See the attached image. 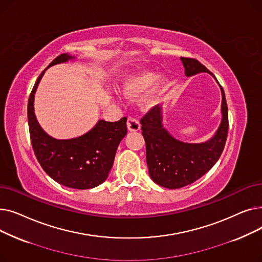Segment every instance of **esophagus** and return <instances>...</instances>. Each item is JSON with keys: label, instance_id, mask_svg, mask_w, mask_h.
Masks as SVG:
<instances>
[{"label": "esophagus", "instance_id": "1", "mask_svg": "<svg viewBox=\"0 0 262 262\" xmlns=\"http://www.w3.org/2000/svg\"><path fill=\"white\" fill-rule=\"evenodd\" d=\"M141 127V124L139 122V120H137L135 118L129 117L127 119V128L129 132H138Z\"/></svg>", "mask_w": 262, "mask_h": 262}]
</instances>
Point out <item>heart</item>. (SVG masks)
<instances>
[{
    "label": "heart",
    "mask_w": 262,
    "mask_h": 262,
    "mask_svg": "<svg viewBox=\"0 0 262 262\" xmlns=\"http://www.w3.org/2000/svg\"><path fill=\"white\" fill-rule=\"evenodd\" d=\"M159 74L152 71H143L128 76L123 84V92L129 98L138 96L142 92L148 90L155 82L158 80ZM164 89H166V82H160L152 90L148 91L141 101V104L144 108H152L156 106L163 95Z\"/></svg>",
    "instance_id": "heart-1"
}]
</instances>
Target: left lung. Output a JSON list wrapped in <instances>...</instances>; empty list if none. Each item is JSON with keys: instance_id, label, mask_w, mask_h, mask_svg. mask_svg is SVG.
I'll return each instance as SVG.
<instances>
[{"instance_id": "1", "label": "left lung", "mask_w": 262, "mask_h": 262, "mask_svg": "<svg viewBox=\"0 0 262 262\" xmlns=\"http://www.w3.org/2000/svg\"><path fill=\"white\" fill-rule=\"evenodd\" d=\"M187 76L209 70L194 58L181 57ZM219 84L217 79L214 77ZM222 93L221 124L214 136L203 143H187L175 139L163 127L162 110L159 105L153 107L141 119V129L146 145V163L153 182L168 188L178 189L198 181L207 173L221 156L228 132V109L225 93Z\"/></svg>"}]
</instances>
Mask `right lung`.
I'll list each match as a JSON object with an SVG mask.
<instances>
[{
    "label": "right lung",
    "instance_id": "right-lung-1",
    "mask_svg": "<svg viewBox=\"0 0 262 262\" xmlns=\"http://www.w3.org/2000/svg\"><path fill=\"white\" fill-rule=\"evenodd\" d=\"M61 54L50 66L73 60ZM37 78L27 105L30 136L40 166L58 184L73 189H91L103 184L113 168L117 148L127 133L126 118L117 122L100 120L88 133L77 138L59 140L49 136L39 125L34 113V99L45 72Z\"/></svg>",
    "mask_w": 262,
    "mask_h": 262
}]
</instances>
